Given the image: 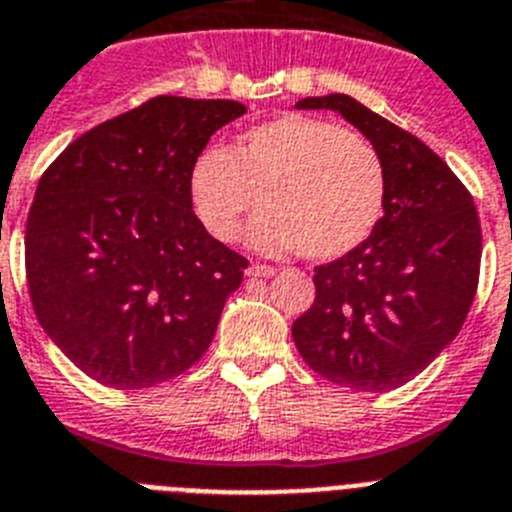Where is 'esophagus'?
Here are the masks:
<instances>
[{
  "instance_id": "esophagus-1",
  "label": "esophagus",
  "mask_w": 512,
  "mask_h": 512,
  "mask_svg": "<svg viewBox=\"0 0 512 512\" xmlns=\"http://www.w3.org/2000/svg\"><path fill=\"white\" fill-rule=\"evenodd\" d=\"M278 273L273 265H262V262H255V265H250V270H247V275L250 278H273V275Z\"/></svg>"
}]
</instances>
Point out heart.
Masks as SVG:
<instances>
[{
  "instance_id": "1",
  "label": "heart",
  "mask_w": 512,
  "mask_h": 512,
  "mask_svg": "<svg viewBox=\"0 0 512 512\" xmlns=\"http://www.w3.org/2000/svg\"><path fill=\"white\" fill-rule=\"evenodd\" d=\"M250 227L265 252L334 260L362 245L385 204V170L375 147L326 119L285 114L250 127L232 150L204 147L188 170V199L219 242L262 204Z\"/></svg>"
}]
</instances>
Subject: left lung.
Returning <instances> with one entry per match:
<instances>
[{
  "label": "left lung",
  "mask_w": 512,
  "mask_h": 512,
  "mask_svg": "<svg viewBox=\"0 0 512 512\" xmlns=\"http://www.w3.org/2000/svg\"><path fill=\"white\" fill-rule=\"evenodd\" d=\"M296 107L339 112L372 142L385 170V204L362 245L316 267V298L293 321V342L334 385L400 388L467 319L480 280V216L431 147L352 96H308Z\"/></svg>",
  "instance_id": "8db88e82"
}]
</instances>
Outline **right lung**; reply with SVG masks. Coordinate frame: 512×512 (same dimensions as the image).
Listing matches in <instances>:
<instances>
[{"label":"right lung","mask_w":512,"mask_h":512,"mask_svg":"<svg viewBox=\"0 0 512 512\" xmlns=\"http://www.w3.org/2000/svg\"><path fill=\"white\" fill-rule=\"evenodd\" d=\"M245 112L155 96L84 132L40 178L25 229L32 308L91 380L155 388L209 349L247 260L193 214L188 170Z\"/></svg>","instance_id":"right-lung-1"}]
</instances>
